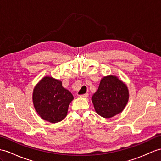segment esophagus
I'll use <instances>...</instances> for the list:
<instances>
[{"label": "esophagus", "mask_w": 161, "mask_h": 161, "mask_svg": "<svg viewBox=\"0 0 161 161\" xmlns=\"http://www.w3.org/2000/svg\"><path fill=\"white\" fill-rule=\"evenodd\" d=\"M88 96H89V94L87 93H85V94H83V95H80L79 96L80 97H88Z\"/></svg>", "instance_id": "1"}]
</instances>
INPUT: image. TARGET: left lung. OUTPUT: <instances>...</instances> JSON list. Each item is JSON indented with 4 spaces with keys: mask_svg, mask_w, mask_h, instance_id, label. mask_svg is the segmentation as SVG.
<instances>
[{
    "mask_svg": "<svg viewBox=\"0 0 161 161\" xmlns=\"http://www.w3.org/2000/svg\"><path fill=\"white\" fill-rule=\"evenodd\" d=\"M128 99L127 85L114 75L102 78L98 89L92 97L96 112L107 119L122 112Z\"/></svg>",
    "mask_w": 161,
    "mask_h": 161,
    "instance_id": "obj_1",
    "label": "left lung"
}]
</instances>
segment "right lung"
Returning <instances> with one entry per match:
<instances>
[{
    "mask_svg": "<svg viewBox=\"0 0 161 161\" xmlns=\"http://www.w3.org/2000/svg\"><path fill=\"white\" fill-rule=\"evenodd\" d=\"M73 99L71 92L62 86V82L52 76L42 78L33 89L35 111L42 119L53 124L59 122L67 116Z\"/></svg>",
    "mask_w": 161,
    "mask_h": 161,
    "instance_id": "obj_1",
    "label": "right lung"
}]
</instances>
